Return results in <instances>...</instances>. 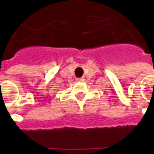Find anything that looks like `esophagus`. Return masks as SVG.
<instances>
[{"label": "esophagus", "instance_id": "esophagus-1", "mask_svg": "<svg viewBox=\"0 0 154 154\" xmlns=\"http://www.w3.org/2000/svg\"><path fill=\"white\" fill-rule=\"evenodd\" d=\"M76 80H77V82H83L85 79H84V77H80V78H77Z\"/></svg>", "mask_w": 154, "mask_h": 154}]
</instances>
